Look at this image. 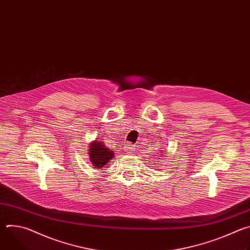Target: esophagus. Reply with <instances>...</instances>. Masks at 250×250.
Wrapping results in <instances>:
<instances>
[{
  "label": "esophagus",
  "instance_id": "34e87169",
  "mask_svg": "<svg viewBox=\"0 0 250 250\" xmlns=\"http://www.w3.org/2000/svg\"><path fill=\"white\" fill-rule=\"evenodd\" d=\"M125 150H126L127 152H131V151L134 150V146H131V145H127V146H125Z\"/></svg>",
  "mask_w": 250,
  "mask_h": 250
}]
</instances>
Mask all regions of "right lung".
<instances>
[{
	"instance_id": "right-lung-1",
	"label": "right lung",
	"mask_w": 250,
	"mask_h": 250,
	"mask_svg": "<svg viewBox=\"0 0 250 250\" xmlns=\"http://www.w3.org/2000/svg\"><path fill=\"white\" fill-rule=\"evenodd\" d=\"M89 149L90 160L92 164L99 169H101L114 157V152L109 148H106L102 141H94L93 144H91Z\"/></svg>"
}]
</instances>
